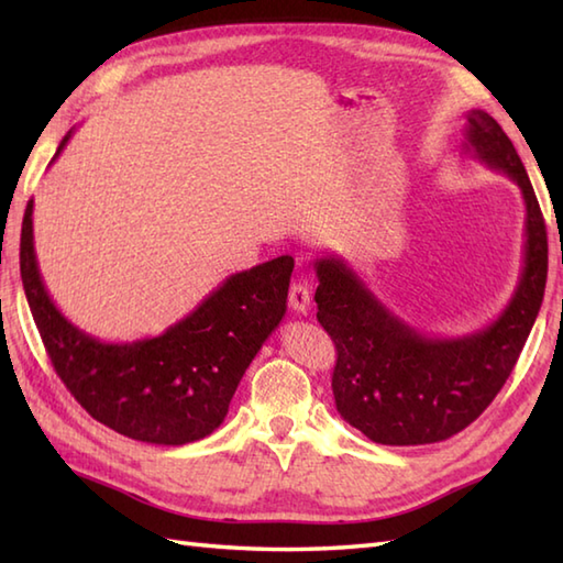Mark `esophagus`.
Returning <instances> with one entry per match:
<instances>
[{
  "label": "esophagus",
  "instance_id": "obj_1",
  "mask_svg": "<svg viewBox=\"0 0 563 563\" xmlns=\"http://www.w3.org/2000/svg\"><path fill=\"white\" fill-rule=\"evenodd\" d=\"M309 302H312V295H309V288L305 283H292L290 292H288V305L295 309L297 314H307Z\"/></svg>",
  "mask_w": 563,
  "mask_h": 563
}]
</instances>
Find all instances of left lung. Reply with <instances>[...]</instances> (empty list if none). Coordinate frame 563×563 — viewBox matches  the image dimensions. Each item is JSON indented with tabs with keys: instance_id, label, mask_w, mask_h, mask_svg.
<instances>
[{
	"instance_id": "obj_1",
	"label": "left lung",
	"mask_w": 563,
	"mask_h": 563,
	"mask_svg": "<svg viewBox=\"0 0 563 563\" xmlns=\"http://www.w3.org/2000/svg\"><path fill=\"white\" fill-rule=\"evenodd\" d=\"M462 150L504 172L525 200L522 273L496 321L470 336H428L391 314L343 258L314 261L317 319L339 355L331 377L336 409L379 445H428L476 421L506 385L542 307L547 227L516 147L492 115L474 109Z\"/></svg>"
}]
</instances>
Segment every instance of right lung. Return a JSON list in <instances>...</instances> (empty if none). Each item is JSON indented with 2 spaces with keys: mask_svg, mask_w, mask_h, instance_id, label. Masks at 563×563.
I'll list each match as a JSON object with an SVG mask.
<instances>
[{
  "mask_svg": "<svg viewBox=\"0 0 563 563\" xmlns=\"http://www.w3.org/2000/svg\"><path fill=\"white\" fill-rule=\"evenodd\" d=\"M71 137L59 142L53 162ZM292 256L234 273L159 336L106 343L71 324L47 295L33 246V200L21 224V280L59 379L115 433L186 445L218 428L263 341L288 309Z\"/></svg>",
  "mask_w": 563,
  "mask_h": 563,
  "instance_id": "obj_1",
  "label": "right lung"
}]
</instances>
